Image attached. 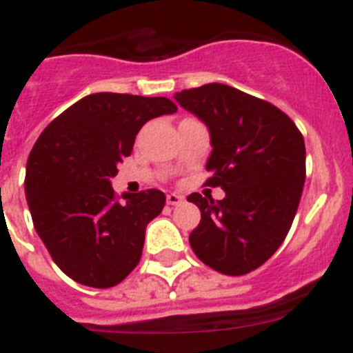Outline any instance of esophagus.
Wrapping results in <instances>:
<instances>
[{
  "label": "esophagus",
  "mask_w": 353,
  "mask_h": 353,
  "mask_svg": "<svg viewBox=\"0 0 353 353\" xmlns=\"http://www.w3.org/2000/svg\"><path fill=\"white\" fill-rule=\"evenodd\" d=\"M166 201L168 205H180L183 201V196L176 194V192H170V194L166 196Z\"/></svg>",
  "instance_id": "1"
}]
</instances>
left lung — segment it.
<instances>
[{
	"label": "left lung",
	"mask_w": 353,
	"mask_h": 353,
	"mask_svg": "<svg viewBox=\"0 0 353 353\" xmlns=\"http://www.w3.org/2000/svg\"><path fill=\"white\" fill-rule=\"evenodd\" d=\"M174 101L208 127L205 185L226 192L219 201L198 192L187 198L201 212L189 244L210 269L244 276L288 235L305 180L304 138L281 109L228 84L182 90Z\"/></svg>",
	"instance_id": "8db88e82"
}]
</instances>
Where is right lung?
Here are the masks:
<instances>
[{"mask_svg":"<svg viewBox=\"0 0 353 353\" xmlns=\"http://www.w3.org/2000/svg\"><path fill=\"white\" fill-rule=\"evenodd\" d=\"M174 111L166 97L93 93L37 139L24 180L31 219L54 263L79 285L111 288L139 263L146 224L166 196L148 189L120 201L111 179L146 121Z\"/></svg>","mask_w":353,"mask_h":353,"instance_id":"add662e5","label":"right lung"}]
</instances>
